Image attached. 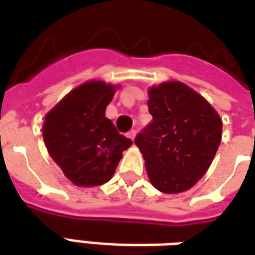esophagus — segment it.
I'll return each mask as SVG.
<instances>
[{
    "label": "esophagus",
    "instance_id": "1",
    "mask_svg": "<svg viewBox=\"0 0 255 255\" xmlns=\"http://www.w3.org/2000/svg\"><path fill=\"white\" fill-rule=\"evenodd\" d=\"M128 135H129V138L133 139L135 138V135H136V129H131V131L128 132Z\"/></svg>",
    "mask_w": 255,
    "mask_h": 255
}]
</instances>
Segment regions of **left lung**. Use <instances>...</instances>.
<instances>
[{
	"instance_id": "8db88e82",
	"label": "left lung",
	"mask_w": 255,
	"mask_h": 255,
	"mask_svg": "<svg viewBox=\"0 0 255 255\" xmlns=\"http://www.w3.org/2000/svg\"><path fill=\"white\" fill-rule=\"evenodd\" d=\"M153 122L135 138L151 184L165 194L191 188L221 142V119L202 95L180 82L149 90Z\"/></svg>"
}]
</instances>
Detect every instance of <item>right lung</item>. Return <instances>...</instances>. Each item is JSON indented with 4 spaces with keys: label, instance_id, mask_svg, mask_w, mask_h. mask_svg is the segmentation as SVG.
Listing matches in <instances>:
<instances>
[{
    "label": "right lung",
    "instance_id": "add662e5",
    "mask_svg": "<svg viewBox=\"0 0 255 255\" xmlns=\"http://www.w3.org/2000/svg\"><path fill=\"white\" fill-rule=\"evenodd\" d=\"M116 87L87 82L72 90L45 117L42 128L47 151L76 186H101L116 171L132 140L105 117Z\"/></svg>",
    "mask_w": 255,
    "mask_h": 255
}]
</instances>
